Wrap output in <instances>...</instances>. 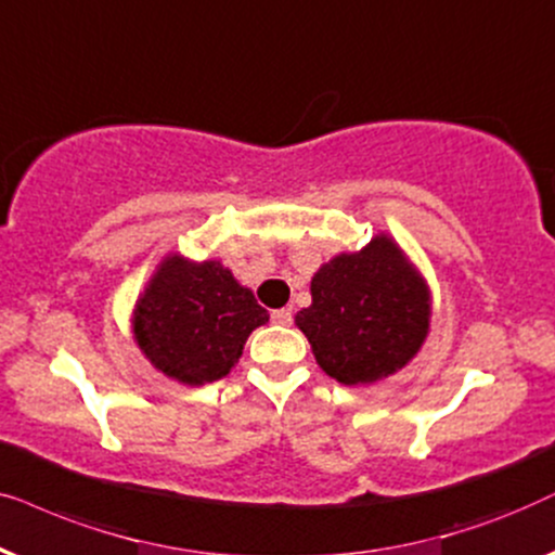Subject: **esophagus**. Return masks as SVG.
Wrapping results in <instances>:
<instances>
[{
  "mask_svg": "<svg viewBox=\"0 0 555 555\" xmlns=\"http://www.w3.org/2000/svg\"><path fill=\"white\" fill-rule=\"evenodd\" d=\"M271 320L276 324H282V327H289L292 324V309H273L271 312Z\"/></svg>",
  "mask_w": 555,
  "mask_h": 555,
  "instance_id": "1",
  "label": "esophagus"
}]
</instances>
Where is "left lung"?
<instances>
[{
  "mask_svg": "<svg viewBox=\"0 0 555 555\" xmlns=\"http://www.w3.org/2000/svg\"><path fill=\"white\" fill-rule=\"evenodd\" d=\"M312 305L294 317L317 365L343 386H371L416 358L431 330V289L390 233L314 271Z\"/></svg>",
  "mask_w": 555,
  "mask_h": 555,
  "instance_id": "1",
  "label": "left lung"
}]
</instances>
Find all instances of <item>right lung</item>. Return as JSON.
Returning a JSON list of instances; mask_svg holds the SVG:
<instances>
[{"label":"right lung","instance_id":"right-lung-1","mask_svg":"<svg viewBox=\"0 0 555 555\" xmlns=\"http://www.w3.org/2000/svg\"><path fill=\"white\" fill-rule=\"evenodd\" d=\"M266 322L269 312L220 258L182 254L162 258L131 309V335L150 365L190 388L225 378Z\"/></svg>","mask_w":555,"mask_h":555}]
</instances>
